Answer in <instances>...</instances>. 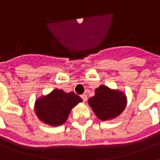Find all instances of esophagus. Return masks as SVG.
Segmentation results:
<instances>
[{
    "label": "esophagus",
    "mask_w": 160,
    "mask_h": 160,
    "mask_svg": "<svg viewBox=\"0 0 160 160\" xmlns=\"http://www.w3.org/2000/svg\"><path fill=\"white\" fill-rule=\"evenodd\" d=\"M80 97H81V98H82V100H83L84 102H86V101L87 100V94H82V95H81Z\"/></svg>",
    "instance_id": "esophagus-1"
}]
</instances>
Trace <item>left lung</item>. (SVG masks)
Here are the masks:
<instances>
[{"mask_svg":"<svg viewBox=\"0 0 160 160\" xmlns=\"http://www.w3.org/2000/svg\"><path fill=\"white\" fill-rule=\"evenodd\" d=\"M92 111L102 121L117 118L127 105L126 95L118 90H113L106 86H100L95 90V95L88 99Z\"/></svg>","mask_w":160,"mask_h":160,"instance_id":"left-lung-1","label":"left lung"}]
</instances>
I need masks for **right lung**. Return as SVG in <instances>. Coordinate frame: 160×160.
Returning <instances> with one entry per match:
<instances>
[{"instance_id": "1", "label": "right lung", "mask_w": 160, "mask_h": 160, "mask_svg": "<svg viewBox=\"0 0 160 160\" xmlns=\"http://www.w3.org/2000/svg\"><path fill=\"white\" fill-rule=\"evenodd\" d=\"M80 102H82L81 98L74 92L68 93L55 89L37 99L35 112L42 122L50 126H60L66 122L72 108Z\"/></svg>"}]
</instances>
